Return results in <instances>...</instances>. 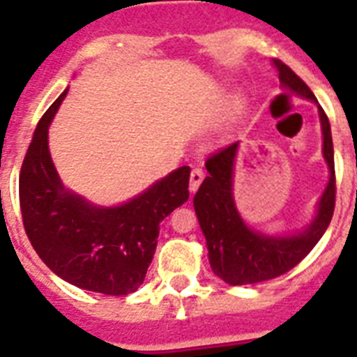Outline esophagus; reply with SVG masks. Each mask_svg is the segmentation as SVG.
Segmentation results:
<instances>
[{"label": "esophagus", "instance_id": "34e87169", "mask_svg": "<svg viewBox=\"0 0 357 357\" xmlns=\"http://www.w3.org/2000/svg\"><path fill=\"white\" fill-rule=\"evenodd\" d=\"M204 178H206V174H204V170L202 168H192V172H190V192H196L198 190V187H200V183L204 181Z\"/></svg>", "mask_w": 357, "mask_h": 357}]
</instances>
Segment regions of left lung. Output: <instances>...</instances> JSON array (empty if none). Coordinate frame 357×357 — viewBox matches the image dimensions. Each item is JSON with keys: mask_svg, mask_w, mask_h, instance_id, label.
<instances>
[{"mask_svg": "<svg viewBox=\"0 0 357 357\" xmlns=\"http://www.w3.org/2000/svg\"><path fill=\"white\" fill-rule=\"evenodd\" d=\"M282 85L298 96L317 102L311 89L280 59H274ZM324 135V159L330 168V181L319 202V211L311 226L293 237H268L250 229L238 217L231 195L234 161L238 142L218 148L207 157L209 176L195 196V209L206 235L213 272L229 285H250L278 278L298 265L324 235L335 207V165L330 122L319 107Z\"/></svg>", "mask_w": 357, "mask_h": 357, "instance_id": "1", "label": "left lung"}]
</instances>
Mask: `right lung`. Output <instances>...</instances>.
Instances as JSON below:
<instances>
[{
	"label": "right lung",
	"mask_w": 357,
	"mask_h": 357,
	"mask_svg": "<svg viewBox=\"0 0 357 357\" xmlns=\"http://www.w3.org/2000/svg\"><path fill=\"white\" fill-rule=\"evenodd\" d=\"M66 91L35 129L20 170L25 234L59 278L94 293L123 296L144 282L159 224L189 200L190 168L181 167L119 207L91 206L64 190L47 150V128Z\"/></svg>",
	"instance_id": "right-lung-1"
}]
</instances>
